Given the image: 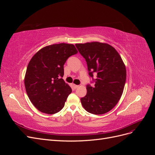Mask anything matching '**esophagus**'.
Here are the masks:
<instances>
[{"label": "esophagus", "mask_w": 155, "mask_h": 155, "mask_svg": "<svg viewBox=\"0 0 155 155\" xmlns=\"http://www.w3.org/2000/svg\"><path fill=\"white\" fill-rule=\"evenodd\" d=\"M73 87H74V88H79V85H74H74H73Z\"/></svg>", "instance_id": "esophagus-1"}]
</instances>
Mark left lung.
I'll use <instances>...</instances> for the list:
<instances>
[{
    "mask_svg": "<svg viewBox=\"0 0 155 155\" xmlns=\"http://www.w3.org/2000/svg\"><path fill=\"white\" fill-rule=\"evenodd\" d=\"M85 59L89 76L96 74L95 85L87 86V94L81 98L87 112L103 114L116 106L122 95L126 81V68L113 46L100 42L76 44Z\"/></svg>",
    "mask_w": 155,
    "mask_h": 155,
    "instance_id": "obj_1",
    "label": "left lung"
}]
</instances>
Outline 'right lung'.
<instances>
[{"label":"right lung","instance_id":"1","mask_svg":"<svg viewBox=\"0 0 155 155\" xmlns=\"http://www.w3.org/2000/svg\"><path fill=\"white\" fill-rule=\"evenodd\" d=\"M72 44H54L41 48L27 67L25 85L27 95L35 108L54 114L61 110L72 88L61 78L67 59L76 54Z\"/></svg>","mask_w":155,"mask_h":155}]
</instances>
